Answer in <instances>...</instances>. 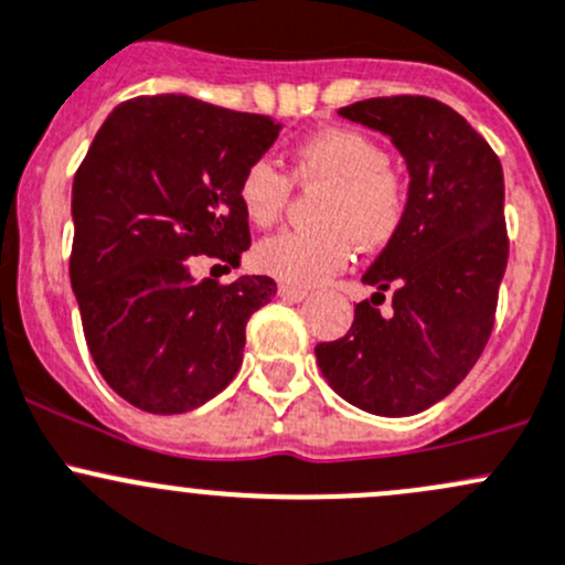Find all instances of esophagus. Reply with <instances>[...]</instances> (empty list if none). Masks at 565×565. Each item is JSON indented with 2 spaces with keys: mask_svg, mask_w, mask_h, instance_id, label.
Returning <instances> with one entry per match:
<instances>
[{
  "mask_svg": "<svg viewBox=\"0 0 565 565\" xmlns=\"http://www.w3.org/2000/svg\"><path fill=\"white\" fill-rule=\"evenodd\" d=\"M278 295H281L284 300H295V303H298V300H303L309 292H306L303 287H292V284H281V287H278Z\"/></svg>",
  "mask_w": 565,
  "mask_h": 565,
  "instance_id": "34e87169",
  "label": "esophagus"
}]
</instances>
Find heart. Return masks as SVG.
<instances>
[{"label": "heart", "instance_id": "1", "mask_svg": "<svg viewBox=\"0 0 565 565\" xmlns=\"http://www.w3.org/2000/svg\"><path fill=\"white\" fill-rule=\"evenodd\" d=\"M292 180L322 188L311 230H287L254 248V265L292 287H311L344 270L352 246L385 248L402 230L409 207V188L391 169L380 141L361 130L333 128L300 141L292 150ZM292 180L278 163L259 158L237 182L246 218L273 226L287 210Z\"/></svg>", "mask_w": 565, "mask_h": 565}]
</instances>
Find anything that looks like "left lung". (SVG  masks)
Masks as SVG:
<instances>
[{
	"label": "left lung",
	"instance_id": "left-lung-1",
	"mask_svg": "<svg viewBox=\"0 0 565 565\" xmlns=\"http://www.w3.org/2000/svg\"><path fill=\"white\" fill-rule=\"evenodd\" d=\"M339 114L391 136L409 169V207L363 276L377 292L355 306L350 333L317 344V363L350 404L404 418L457 388L492 335L509 262L503 167L435 98H369ZM385 291L391 316L379 311Z\"/></svg>",
	"mask_w": 565,
	"mask_h": 565
}]
</instances>
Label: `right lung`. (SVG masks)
Here are the masks:
<instances>
[{
  "instance_id": "obj_1",
  "label": "right lung",
  "mask_w": 565,
  "mask_h": 565,
  "mask_svg": "<svg viewBox=\"0 0 565 565\" xmlns=\"http://www.w3.org/2000/svg\"><path fill=\"white\" fill-rule=\"evenodd\" d=\"M278 130L267 114L141 95L108 114L73 177L84 339L106 383L145 413H188L224 391L250 315L276 295L270 276L193 281L188 265L204 254L237 267L250 246L237 182Z\"/></svg>"
}]
</instances>
